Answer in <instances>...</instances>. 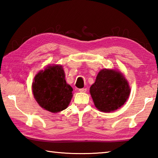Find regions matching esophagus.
<instances>
[{
	"label": "esophagus",
	"mask_w": 158,
	"mask_h": 158,
	"mask_svg": "<svg viewBox=\"0 0 158 158\" xmlns=\"http://www.w3.org/2000/svg\"><path fill=\"white\" fill-rule=\"evenodd\" d=\"M86 89H84H84H79V92H81V93H85V92H86Z\"/></svg>",
	"instance_id": "34e87169"
}]
</instances>
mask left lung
Segmentation results:
<instances>
[{
  "label": "left lung",
  "mask_w": 158,
  "mask_h": 158,
  "mask_svg": "<svg viewBox=\"0 0 158 158\" xmlns=\"http://www.w3.org/2000/svg\"><path fill=\"white\" fill-rule=\"evenodd\" d=\"M95 107L103 112L121 108L129 98L130 88L127 79L116 69H102L90 88Z\"/></svg>",
  "instance_id": "1"
}]
</instances>
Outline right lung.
I'll list each match as a JSON object with an SVG mask.
<instances>
[{"label":"right lung","instance_id":"1","mask_svg":"<svg viewBox=\"0 0 158 158\" xmlns=\"http://www.w3.org/2000/svg\"><path fill=\"white\" fill-rule=\"evenodd\" d=\"M62 65L47 66L34 78L32 90L42 108L58 113L68 107L73 98V88L66 83Z\"/></svg>","mask_w":158,"mask_h":158}]
</instances>
